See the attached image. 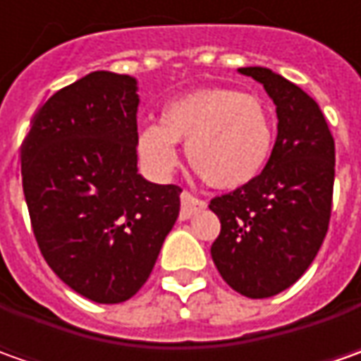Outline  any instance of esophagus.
I'll use <instances>...</instances> for the list:
<instances>
[{
  "label": "esophagus",
  "instance_id": "obj_1",
  "mask_svg": "<svg viewBox=\"0 0 361 361\" xmlns=\"http://www.w3.org/2000/svg\"><path fill=\"white\" fill-rule=\"evenodd\" d=\"M202 209H207V202L202 199H197L195 195H190L187 190L180 195V221H187L192 215L201 213Z\"/></svg>",
  "mask_w": 361,
  "mask_h": 361
}]
</instances>
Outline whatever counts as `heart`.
<instances>
[{
  "label": "heart",
  "mask_w": 361,
  "mask_h": 361,
  "mask_svg": "<svg viewBox=\"0 0 361 361\" xmlns=\"http://www.w3.org/2000/svg\"><path fill=\"white\" fill-rule=\"evenodd\" d=\"M275 138V114L261 96L213 86L166 104L160 124L140 130L136 148L148 173L166 176L176 164V142H187L188 164L207 185L237 188L263 173Z\"/></svg>",
  "instance_id": "obj_1"
}]
</instances>
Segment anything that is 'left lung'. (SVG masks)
I'll return each mask as SVG.
<instances>
[{"instance_id":"obj_1","label":"left lung","mask_w":361,"mask_h":361,"mask_svg":"<svg viewBox=\"0 0 361 361\" xmlns=\"http://www.w3.org/2000/svg\"><path fill=\"white\" fill-rule=\"evenodd\" d=\"M239 72L277 106V140L263 173L209 204L221 221L211 255L229 287L263 299L295 283L326 239L336 145L324 112L299 86L261 66Z\"/></svg>"}]
</instances>
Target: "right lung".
Here are the masks:
<instances>
[{
    "label": "right lung",
    "instance_id": "obj_1",
    "mask_svg": "<svg viewBox=\"0 0 361 361\" xmlns=\"http://www.w3.org/2000/svg\"><path fill=\"white\" fill-rule=\"evenodd\" d=\"M136 80L92 72L58 90L21 145V183L51 271L96 303L146 283L180 211L176 185L138 174Z\"/></svg>",
    "mask_w": 361,
    "mask_h": 361
}]
</instances>
